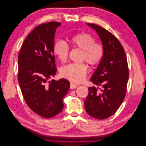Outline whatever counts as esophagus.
I'll return each instance as SVG.
<instances>
[{
    "label": "esophagus",
    "instance_id": "obj_1",
    "mask_svg": "<svg viewBox=\"0 0 146 146\" xmlns=\"http://www.w3.org/2000/svg\"><path fill=\"white\" fill-rule=\"evenodd\" d=\"M78 87V85H77V84H75V83H70V88L71 89H76V88H77Z\"/></svg>",
    "mask_w": 146,
    "mask_h": 146
}]
</instances>
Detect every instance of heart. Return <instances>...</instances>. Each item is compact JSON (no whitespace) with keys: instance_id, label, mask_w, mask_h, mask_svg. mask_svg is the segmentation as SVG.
I'll return each mask as SVG.
<instances>
[{"instance_id":"obj_1","label":"heart","mask_w":146,"mask_h":146,"mask_svg":"<svg viewBox=\"0 0 146 146\" xmlns=\"http://www.w3.org/2000/svg\"><path fill=\"white\" fill-rule=\"evenodd\" d=\"M71 44L83 50L82 60L85 61L91 66L100 63L104 57L105 49L102 43L96 42L94 37L86 32L77 33L71 37ZM69 47L63 40H58L54 45V53L61 63L67 60ZM87 66L84 63H70L62 67L61 75L71 82L79 83L85 78L87 73Z\"/></svg>"}]
</instances>
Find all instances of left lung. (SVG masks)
<instances>
[{
    "mask_svg": "<svg viewBox=\"0 0 146 146\" xmlns=\"http://www.w3.org/2000/svg\"><path fill=\"white\" fill-rule=\"evenodd\" d=\"M87 25L96 31L105 54L90 78L98 87H89L85 107L90 116L104 120L115 113L125 98L129 79L127 57L122 45L113 33L94 24Z\"/></svg>",
    "mask_w": 146,
    "mask_h": 146,
    "instance_id": "left-lung-1",
    "label": "left lung"
}]
</instances>
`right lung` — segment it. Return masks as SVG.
Wrapping results in <instances>:
<instances>
[{"mask_svg": "<svg viewBox=\"0 0 146 146\" xmlns=\"http://www.w3.org/2000/svg\"><path fill=\"white\" fill-rule=\"evenodd\" d=\"M60 25L52 21L35 27L26 37L18 56V82L26 104L46 118L61 113L63 98L70 87L65 79L47 82L56 74L54 37Z\"/></svg>", "mask_w": 146, "mask_h": 146, "instance_id": "add662e5", "label": "right lung"}]
</instances>
